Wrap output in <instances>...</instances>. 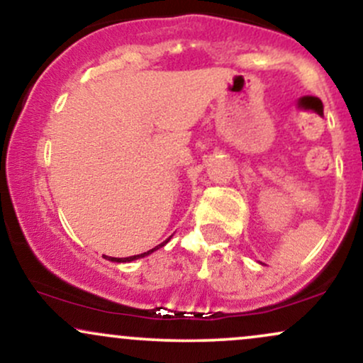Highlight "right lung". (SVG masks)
Returning a JSON list of instances; mask_svg holds the SVG:
<instances>
[{
	"mask_svg": "<svg viewBox=\"0 0 363 363\" xmlns=\"http://www.w3.org/2000/svg\"><path fill=\"white\" fill-rule=\"evenodd\" d=\"M169 240H165L164 243H160V245H157L155 248H152V250H148V252H143V253H140V255H133V257H125V259H116V257H106L104 255V259H108V260H111V262H132V260H137V259H142V257H147V255H150L152 252H155V250H159L160 247H164L165 243H167Z\"/></svg>",
	"mask_w": 363,
	"mask_h": 363,
	"instance_id": "add662e5",
	"label": "right lung"
}]
</instances>
